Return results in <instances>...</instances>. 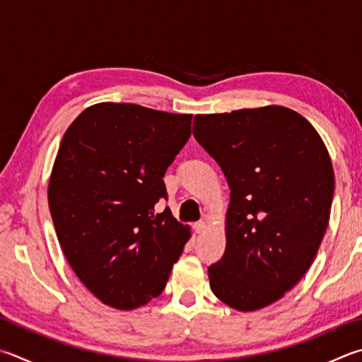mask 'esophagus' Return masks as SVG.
<instances>
[{"mask_svg": "<svg viewBox=\"0 0 362 362\" xmlns=\"http://www.w3.org/2000/svg\"><path fill=\"white\" fill-rule=\"evenodd\" d=\"M193 229H194V233H196V234H201V233H204V229H206V223H204V221L194 223V225H193Z\"/></svg>", "mask_w": 362, "mask_h": 362, "instance_id": "1", "label": "esophagus"}]
</instances>
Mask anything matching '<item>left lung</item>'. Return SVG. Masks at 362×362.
<instances>
[{"mask_svg": "<svg viewBox=\"0 0 362 362\" xmlns=\"http://www.w3.org/2000/svg\"><path fill=\"white\" fill-rule=\"evenodd\" d=\"M193 134L231 189L226 248L209 267L210 288L235 310H259L304 277L325 238L329 153L304 117L281 106L196 115Z\"/></svg>", "mask_w": 362, "mask_h": 362, "instance_id": "1", "label": "left lung"}]
</instances>
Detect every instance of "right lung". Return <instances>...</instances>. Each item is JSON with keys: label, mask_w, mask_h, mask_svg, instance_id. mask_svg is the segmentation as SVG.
I'll return each mask as SVG.
<instances>
[{"label": "right lung", "mask_w": 362, "mask_h": 362, "mask_svg": "<svg viewBox=\"0 0 362 362\" xmlns=\"http://www.w3.org/2000/svg\"><path fill=\"white\" fill-rule=\"evenodd\" d=\"M189 114L100 103L64 133L49 182L57 238L98 299L133 310L158 298L189 239L163 177L192 136Z\"/></svg>", "instance_id": "right-lung-1"}]
</instances>
